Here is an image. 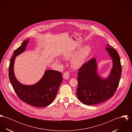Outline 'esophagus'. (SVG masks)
<instances>
[{"instance_id":"34e87169","label":"esophagus","mask_w":132,"mask_h":132,"mask_svg":"<svg viewBox=\"0 0 132 132\" xmlns=\"http://www.w3.org/2000/svg\"><path fill=\"white\" fill-rule=\"evenodd\" d=\"M69 72H65L63 75V78L64 79H68L69 78Z\"/></svg>"}]
</instances>
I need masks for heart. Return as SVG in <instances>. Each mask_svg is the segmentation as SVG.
<instances>
[{"label": "heart", "instance_id": "b5f03b06", "mask_svg": "<svg viewBox=\"0 0 132 132\" xmlns=\"http://www.w3.org/2000/svg\"><path fill=\"white\" fill-rule=\"evenodd\" d=\"M92 47L90 45H86L81 48L80 46H77L71 50L68 51L63 53V58L65 60L71 59V66L75 70H78L81 68L84 64L87 58L92 52ZM56 61L60 62L59 59Z\"/></svg>", "mask_w": 132, "mask_h": 132}]
</instances>
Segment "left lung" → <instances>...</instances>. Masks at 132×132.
Here are the masks:
<instances>
[{
  "label": "left lung",
  "mask_w": 132,
  "mask_h": 132,
  "mask_svg": "<svg viewBox=\"0 0 132 132\" xmlns=\"http://www.w3.org/2000/svg\"><path fill=\"white\" fill-rule=\"evenodd\" d=\"M105 49L112 60V67L107 77L103 78L98 73L95 58L78 70L76 94L85 105H94L108 100L113 96L118 87L121 72L120 58L116 50L108 44Z\"/></svg>",
  "instance_id": "8db88e82"
}]
</instances>
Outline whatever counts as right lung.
I'll return each instance as SVG.
<instances>
[{"instance_id": "add662e5", "label": "right lung", "mask_w": 132, "mask_h": 132, "mask_svg": "<svg viewBox=\"0 0 132 132\" xmlns=\"http://www.w3.org/2000/svg\"><path fill=\"white\" fill-rule=\"evenodd\" d=\"M29 39L24 40L14 52L9 66V78L18 96L22 101L35 107H44L50 105L56 96L59 87L62 81L61 73L55 70H46L42 78L32 85L22 84L14 73L16 57L24 52Z\"/></svg>"}]
</instances>
